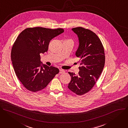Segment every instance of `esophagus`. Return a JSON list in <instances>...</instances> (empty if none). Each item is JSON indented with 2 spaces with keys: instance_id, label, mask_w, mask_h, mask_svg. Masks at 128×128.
<instances>
[{
  "instance_id": "1",
  "label": "esophagus",
  "mask_w": 128,
  "mask_h": 128,
  "mask_svg": "<svg viewBox=\"0 0 128 128\" xmlns=\"http://www.w3.org/2000/svg\"><path fill=\"white\" fill-rule=\"evenodd\" d=\"M64 72L65 71L64 70H62V69L60 70V74H62V73H64Z\"/></svg>"
}]
</instances>
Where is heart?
<instances>
[{
  "instance_id": "obj_1",
  "label": "heart",
  "mask_w": 128,
  "mask_h": 128,
  "mask_svg": "<svg viewBox=\"0 0 128 128\" xmlns=\"http://www.w3.org/2000/svg\"><path fill=\"white\" fill-rule=\"evenodd\" d=\"M64 42H72V44L73 43V40L72 39H70V38H68V39L66 40H64Z\"/></svg>"
}]
</instances>
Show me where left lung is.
Here are the masks:
<instances>
[{"mask_svg":"<svg viewBox=\"0 0 128 128\" xmlns=\"http://www.w3.org/2000/svg\"><path fill=\"white\" fill-rule=\"evenodd\" d=\"M72 30L79 38V45L76 55L80 58V66L77 75L68 72L71 81L68 88L81 96L90 91L100 76L105 56L102 42L95 33L81 27L73 28Z\"/></svg>","mask_w":128,"mask_h":128,"instance_id":"8db88e82","label":"left lung"}]
</instances>
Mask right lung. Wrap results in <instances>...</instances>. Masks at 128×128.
Instances as JSON below:
<instances>
[{
  "instance_id": "obj_1",
  "label": "right lung",
  "mask_w": 128,
  "mask_h": 128,
  "mask_svg": "<svg viewBox=\"0 0 128 128\" xmlns=\"http://www.w3.org/2000/svg\"><path fill=\"white\" fill-rule=\"evenodd\" d=\"M64 32L62 28H27L18 36L11 51L15 74L28 90L36 92L45 88L60 70L40 62V53L47 52L50 41Z\"/></svg>"
}]
</instances>
